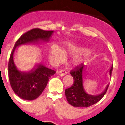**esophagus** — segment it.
Returning <instances> with one entry per match:
<instances>
[{"label":"esophagus","instance_id":"obj_1","mask_svg":"<svg viewBox=\"0 0 125 125\" xmlns=\"http://www.w3.org/2000/svg\"><path fill=\"white\" fill-rule=\"evenodd\" d=\"M57 74L59 75L60 76H62H62H65V75L67 74V72L64 70H59V71H57Z\"/></svg>","mask_w":125,"mask_h":125}]
</instances>
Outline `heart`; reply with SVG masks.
Here are the masks:
<instances>
[{
  "label": "heart",
  "mask_w": 125,
  "mask_h": 125,
  "mask_svg": "<svg viewBox=\"0 0 125 125\" xmlns=\"http://www.w3.org/2000/svg\"><path fill=\"white\" fill-rule=\"evenodd\" d=\"M88 49L86 48L79 47L72 44H67L61 49L56 45H52L48 49V56L49 60L53 63L62 62L66 58L76 56L83 53L82 55L75 56L71 61V63L74 66H79L84 63L90 56L88 52Z\"/></svg>",
  "instance_id": "heart-1"
}]
</instances>
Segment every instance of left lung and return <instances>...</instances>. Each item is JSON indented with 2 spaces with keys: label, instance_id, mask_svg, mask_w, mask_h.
<instances>
[{
  "label": "left lung",
  "instance_id": "1",
  "mask_svg": "<svg viewBox=\"0 0 125 125\" xmlns=\"http://www.w3.org/2000/svg\"><path fill=\"white\" fill-rule=\"evenodd\" d=\"M113 66L109 69V76H111ZM76 70L70 72L74 79V83L70 88L65 90V95L69 104L74 107H88L95 104L104 97L107 91L109 84L106 85L104 90L97 95L88 94L84 87V80L85 77L86 66L82 65L77 67Z\"/></svg>",
  "mask_w": 125,
  "mask_h": 125
}]
</instances>
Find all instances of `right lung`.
<instances>
[{"mask_svg": "<svg viewBox=\"0 0 125 125\" xmlns=\"http://www.w3.org/2000/svg\"><path fill=\"white\" fill-rule=\"evenodd\" d=\"M53 32L54 31L34 28L21 36L15 43L9 61V79L15 94L21 99L31 101L37 98L45 88L49 78L56 72L45 66L41 62L36 64L29 71L19 70L14 60L16 49L22 45L48 42Z\"/></svg>", "mask_w": 125, "mask_h": 125, "instance_id": "obj_1", "label": "right lung"}]
</instances>
